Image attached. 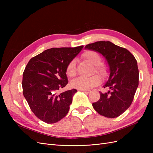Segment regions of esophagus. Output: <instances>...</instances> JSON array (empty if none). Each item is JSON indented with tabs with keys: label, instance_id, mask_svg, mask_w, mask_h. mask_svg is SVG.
<instances>
[{
	"label": "esophagus",
	"instance_id": "1",
	"mask_svg": "<svg viewBox=\"0 0 153 153\" xmlns=\"http://www.w3.org/2000/svg\"><path fill=\"white\" fill-rule=\"evenodd\" d=\"M80 91H83V92H86V93H89V92H90V91H89V90H85V89H81Z\"/></svg>",
	"mask_w": 153,
	"mask_h": 153
}]
</instances>
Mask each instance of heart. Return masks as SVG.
<instances>
[{"label":"heart","mask_w":153,"mask_h":153,"mask_svg":"<svg viewBox=\"0 0 153 153\" xmlns=\"http://www.w3.org/2000/svg\"><path fill=\"white\" fill-rule=\"evenodd\" d=\"M82 57L86 61L94 65L93 72L98 73L101 76H106L107 75V68L101 61V57L99 53L94 50H87L82 54ZM66 74L69 77L76 76V69L75 60L68 63L66 67ZM101 82V78L98 75H94L91 77H79L71 82V86L77 89L88 90L98 85Z\"/></svg>","instance_id":"1"}]
</instances>
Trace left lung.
Masks as SVG:
<instances>
[{
	"mask_svg": "<svg viewBox=\"0 0 153 153\" xmlns=\"http://www.w3.org/2000/svg\"><path fill=\"white\" fill-rule=\"evenodd\" d=\"M85 48L102 54L110 71L108 80L103 86L108 91L100 92V98L92 103V106L104 117H117L131 105L138 85L137 60L127 49L110 41H97L87 45Z\"/></svg>",
	"mask_w": 153,
	"mask_h": 153,
	"instance_id": "8db88e82",
	"label": "left lung"
}]
</instances>
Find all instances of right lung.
Masks as SVG:
<instances>
[{"instance_id":"obj_1","label":"right lung","mask_w":153,"mask_h":153,"mask_svg":"<svg viewBox=\"0 0 153 153\" xmlns=\"http://www.w3.org/2000/svg\"><path fill=\"white\" fill-rule=\"evenodd\" d=\"M83 47L46 50L27 64L23 73V94L32 112L42 121L55 123L68 114L77 91L73 89L60 94L57 91L68 84L67 65Z\"/></svg>"}]
</instances>
